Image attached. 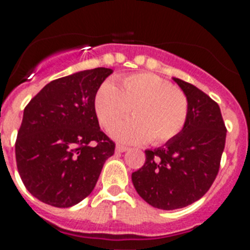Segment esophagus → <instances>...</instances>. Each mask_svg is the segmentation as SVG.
<instances>
[{"label":"esophagus","instance_id":"1","mask_svg":"<svg viewBox=\"0 0 250 250\" xmlns=\"http://www.w3.org/2000/svg\"><path fill=\"white\" fill-rule=\"evenodd\" d=\"M129 150V147L124 146V145H116V151L118 152H125Z\"/></svg>","mask_w":250,"mask_h":250}]
</instances>
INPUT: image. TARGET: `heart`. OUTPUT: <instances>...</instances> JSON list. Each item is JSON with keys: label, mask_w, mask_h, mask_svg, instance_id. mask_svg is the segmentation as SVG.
Returning a JSON list of instances; mask_svg holds the SVG:
<instances>
[{"label": "heart", "mask_w": 250, "mask_h": 250, "mask_svg": "<svg viewBox=\"0 0 250 250\" xmlns=\"http://www.w3.org/2000/svg\"><path fill=\"white\" fill-rule=\"evenodd\" d=\"M95 112L101 125L110 129L130 111L134 118L119 124L112 135L125 143L160 145L175 138L188 119V99L169 81L150 72L105 81L95 95Z\"/></svg>", "instance_id": "heart-1"}]
</instances>
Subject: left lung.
<instances>
[{
    "label": "left lung",
    "mask_w": 250,
    "mask_h": 250,
    "mask_svg": "<svg viewBox=\"0 0 250 250\" xmlns=\"http://www.w3.org/2000/svg\"><path fill=\"white\" fill-rule=\"evenodd\" d=\"M173 80L189 105L184 129L164 146L145 150V164L131 174L139 195L163 210L188 207L209 190L219 171L227 136L219 105L191 83Z\"/></svg>",
    "instance_id": "8db88e82"
}]
</instances>
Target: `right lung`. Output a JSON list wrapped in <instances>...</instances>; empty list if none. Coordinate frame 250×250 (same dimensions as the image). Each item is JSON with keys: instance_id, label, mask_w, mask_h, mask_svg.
<instances>
[{"instance_id": "obj_1", "label": "right lung", "mask_w": 250, "mask_h": 250, "mask_svg": "<svg viewBox=\"0 0 250 250\" xmlns=\"http://www.w3.org/2000/svg\"><path fill=\"white\" fill-rule=\"evenodd\" d=\"M111 68L98 67L51 81L23 110L16 163L26 189L56 208L94 190L115 144L99 126L95 95Z\"/></svg>"}]
</instances>
